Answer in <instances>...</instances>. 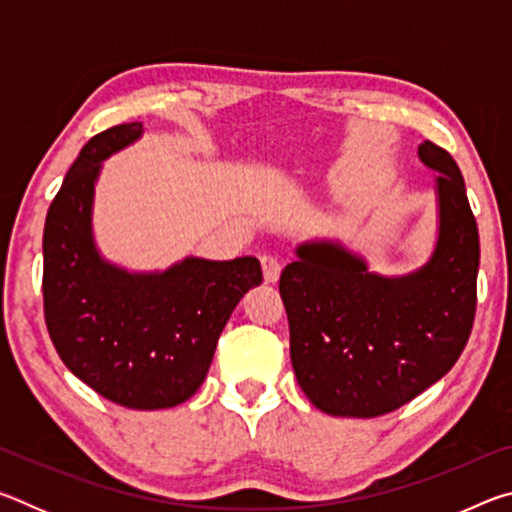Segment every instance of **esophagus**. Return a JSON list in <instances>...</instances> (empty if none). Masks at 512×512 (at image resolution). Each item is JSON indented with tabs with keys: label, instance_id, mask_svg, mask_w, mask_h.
<instances>
[{
	"label": "esophagus",
	"instance_id": "esophagus-1",
	"mask_svg": "<svg viewBox=\"0 0 512 512\" xmlns=\"http://www.w3.org/2000/svg\"><path fill=\"white\" fill-rule=\"evenodd\" d=\"M259 262H262V271H264V280L266 282H277V280H280V273H282L280 259L273 257V255H262V257H259Z\"/></svg>",
	"mask_w": 512,
	"mask_h": 512
}]
</instances>
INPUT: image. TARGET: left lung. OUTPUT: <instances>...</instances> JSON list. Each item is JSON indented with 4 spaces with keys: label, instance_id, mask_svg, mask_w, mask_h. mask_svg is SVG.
<instances>
[{
    "label": "left lung",
    "instance_id": "8db88e82",
    "mask_svg": "<svg viewBox=\"0 0 512 512\" xmlns=\"http://www.w3.org/2000/svg\"><path fill=\"white\" fill-rule=\"evenodd\" d=\"M418 155L438 171V241L427 264L384 277L341 244L311 241L280 275L293 372L329 415L400 409L445 377L470 339L479 228L452 155L433 142Z\"/></svg>",
    "mask_w": 512,
    "mask_h": 512
}]
</instances>
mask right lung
Wrapping results in <instances>:
<instances>
[{
  "mask_svg": "<svg viewBox=\"0 0 512 512\" xmlns=\"http://www.w3.org/2000/svg\"><path fill=\"white\" fill-rule=\"evenodd\" d=\"M142 135L119 124L94 135L49 205L42 300L51 343L92 391L126 409L183 404L205 381L225 323L262 284L255 257H187L162 273H128L99 255L92 198L101 162Z\"/></svg>",
  "mask_w": 512,
  "mask_h": 512,
  "instance_id": "1",
  "label": "right lung"
}]
</instances>
